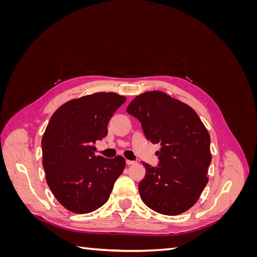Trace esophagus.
<instances>
[{
    "instance_id": "esophagus-1",
    "label": "esophagus",
    "mask_w": 257,
    "mask_h": 257,
    "mask_svg": "<svg viewBox=\"0 0 257 257\" xmlns=\"http://www.w3.org/2000/svg\"><path fill=\"white\" fill-rule=\"evenodd\" d=\"M136 162L135 161H130V160H126V165L131 166V165H135Z\"/></svg>"
}]
</instances>
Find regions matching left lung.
I'll use <instances>...</instances> for the list:
<instances>
[{"instance_id": "left-lung-1", "label": "left lung", "mask_w": 257, "mask_h": 257, "mask_svg": "<svg viewBox=\"0 0 257 257\" xmlns=\"http://www.w3.org/2000/svg\"><path fill=\"white\" fill-rule=\"evenodd\" d=\"M126 111L142 123L148 141L161 145L158 166L143 163L146 176L138 191L145 205L165 215L185 212L208 183V131L190 106L161 91L136 96Z\"/></svg>"}]
</instances>
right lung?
Instances as JSON below:
<instances>
[{
	"instance_id": "obj_1",
	"label": "right lung",
	"mask_w": 257,
	"mask_h": 257,
	"mask_svg": "<svg viewBox=\"0 0 257 257\" xmlns=\"http://www.w3.org/2000/svg\"><path fill=\"white\" fill-rule=\"evenodd\" d=\"M125 100L116 93L98 92L69 100L50 118L42 138L46 181L69 211L82 214L102 207L125 167L120 155L105 159L93 152Z\"/></svg>"
}]
</instances>
